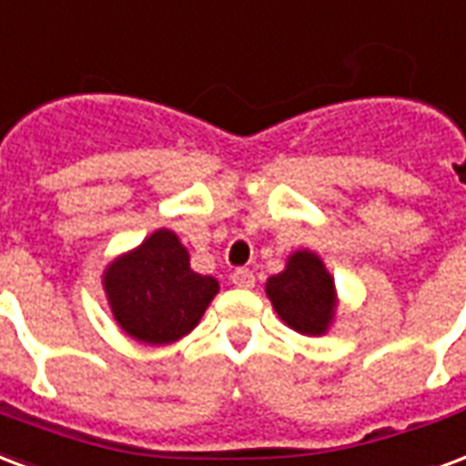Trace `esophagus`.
I'll use <instances>...</instances> for the list:
<instances>
[{"label": "esophagus", "mask_w": 466, "mask_h": 466, "mask_svg": "<svg viewBox=\"0 0 466 466\" xmlns=\"http://www.w3.org/2000/svg\"><path fill=\"white\" fill-rule=\"evenodd\" d=\"M232 284L239 286V289H251L254 286V271L251 268H234Z\"/></svg>", "instance_id": "obj_1"}]
</instances>
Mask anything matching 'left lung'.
<instances>
[{
  "instance_id": "obj_1",
  "label": "left lung",
  "mask_w": 466,
  "mask_h": 466,
  "mask_svg": "<svg viewBox=\"0 0 466 466\" xmlns=\"http://www.w3.org/2000/svg\"><path fill=\"white\" fill-rule=\"evenodd\" d=\"M267 294L286 326L303 336H320L336 309L333 279L311 251H296L286 268L267 281Z\"/></svg>"
}]
</instances>
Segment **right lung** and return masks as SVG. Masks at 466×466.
Here are the masks:
<instances>
[{
	"label": "right lung",
	"instance_id": "obj_1",
	"mask_svg": "<svg viewBox=\"0 0 466 466\" xmlns=\"http://www.w3.org/2000/svg\"><path fill=\"white\" fill-rule=\"evenodd\" d=\"M110 311L127 336L163 346L195 329L217 294V279L189 268L187 249L170 229H157L103 277Z\"/></svg>",
	"mask_w": 466,
	"mask_h": 466
}]
</instances>
